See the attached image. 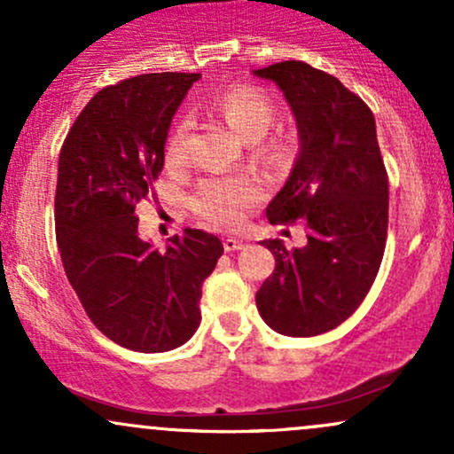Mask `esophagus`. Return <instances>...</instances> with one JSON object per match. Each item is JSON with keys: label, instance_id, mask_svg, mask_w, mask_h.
<instances>
[{"label": "esophagus", "instance_id": "esophagus-1", "mask_svg": "<svg viewBox=\"0 0 454 454\" xmlns=\"http://www.w3.org/2000/svg\"><path fill=\"white\" fill-rule=\"evenodd\" d=\"M243 247H245V241H241V239H234V237L223 239V249H226V252H239V249Z\"/></svg>", "mask_w": 454, "mask_h": 454}]
</instances>
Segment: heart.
Wrapping results in <instances>:
<instances>
[{
	"label": "heart",
	"instance_id": "obj_1",
	"mask_svg": "<svg viewBox=\"0 0 454 454\" xmlns=\"http://www.w3.org/2000/svg\"><path fill=\"white\" fill-rule=\"evenodd\" d=\"M211 108L226 119L239 137L260 140L278 119V106L262 90L245 82L223 87L211 98ZM187 132L190 123L181 119L166 143V161L181 166L187 158ZM260 153L270 164L284 166L293 160L294 140L273 137L260 145ZM262 196V187L254 176H213L202 181L192 198V209L198 217L217 228H234L243 222V213Z\"/></svg>",
	"mask_w": 454,
	"mask_h": 454
}]
</instances>
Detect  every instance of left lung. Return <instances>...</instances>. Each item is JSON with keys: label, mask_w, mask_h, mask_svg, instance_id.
<instances>
[{"label": "left lung", "mask_w": 454, "mask_h": 454, "mask_svg": "<svg viewBox=\"0 0 454 454\" xmlns=\"http://www.w3.org/2000/svg\"><path fill=\"white\" fill-rule=\"evenodd\" d=\"M254 76L279 87L299 129V155L267 217L307 222L303 247L288 252L279 239L262 241L275 269L256 305L281 335L314 337L356 311L384 256L388 176L376 119L356 93L303 61H279Z\"/></svg>", "instance_id": "8db88e82"}]
</instances>
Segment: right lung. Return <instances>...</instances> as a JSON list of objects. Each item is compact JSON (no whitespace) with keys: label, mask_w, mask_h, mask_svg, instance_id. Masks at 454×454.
Wrapping results in <instances>:
<instances>
[{"label":"right lung","mask_w":454,"mask_h":454,"mask_svg":"<svg viewBox=\"0 0 454 454\" xmlns=\"http://www.w3.org/2000/svg\"><path fill=\"white\" fill-rule=\"evenodd\" d=\"M198 78L140 74L98 91L59 153L55 231L67 281L98 331L134 352H168L194 335L202 284L223 254L215 234L196 228L158 252L140 239L134 213Z\"/></svg>","instance_id":"obj_1"}]
</instances>
